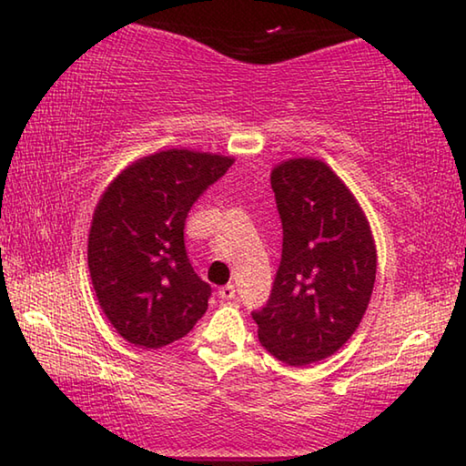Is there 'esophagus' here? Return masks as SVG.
I'll list each match as a JSON object with an SVG mask.
<instances>
[{
    "label": "esophagus",
    "instance_id": "esophagus-1",
    "mask_svg": "<svg viewBox=\"0 0 466 466\" xmlns=\"http://www.w3.org/2000/svg\"><path fill=\"white\" fill-rule=\"evenodd\" d=\"M218 296L222 299H234L236 298V288L232 286V283H228V286H222L218 289Z\"/></svg>",
    "mask_w": 466,
    "mask_h": 466
}]
</instances>
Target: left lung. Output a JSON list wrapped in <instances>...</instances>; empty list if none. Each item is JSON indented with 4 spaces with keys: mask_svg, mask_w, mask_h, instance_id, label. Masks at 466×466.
<instances>
[{
    "mask_svg": "<svg viewBox=\"0 0 466 466\" xmlns=\"http://www.w3.org/2000/svg\"><path fill=\"white\" fill-rule=\"evenodd\" d=\"M281 261L252 312L258 341L288 366L320 361L358 329L376 279V247L356 197L325 162L294 157L271 172Z\"/></svg>",
    "mask_w": 466,
    "mask_h": 466,
    "instance_id": "obj_1",
    "label": "left lung"
}]
</instances>
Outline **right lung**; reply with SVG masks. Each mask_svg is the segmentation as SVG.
<instances>
[{
	"instance_id": "1",
	"label": "right lung",
	"mask_w": 466,
	"mask_h": 466,
	"mask_svg": "<svg viewBox=\"0 0 466 466\" xmlns=\"http://www.w3.org/2000/svg\"><path fill=\"white\" fill-rule=\"evenodd\" d=\"M234 157L167 149L125 168L94 209L88 267L110 325L129 343L157 350L195 327L211 286L185 248L193 203L226 175Z\"/></svg>"
}]
</instances>
